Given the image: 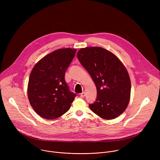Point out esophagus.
I'll list each match as a JSON object with an SVG mask.
<instances>
[{
	"label": "esophagus",
	"instance_id": "esophagus-1",
	"mask_svg": "<svg viewBox=\"0 0 160 160\" xmlns=\"http://www.w3.org/2000/svg\"><path fill=\"white\" fill-rule=\"evenodd\" d=\"M85 93L83 92H82V93L80 94V97L81 98H83L85 97Z\"/></svg>",
	"mask_w": 160,
	"mask_h": 160
}]
</instances>
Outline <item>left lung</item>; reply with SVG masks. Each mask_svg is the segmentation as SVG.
Segmentation results:
<instances>
[{
	"label": "left lung",
	"instance_id": "8db88e82",
	"mask_svg": "<svg viewBox=\"0 0 160 160\" xmlns=\"http://www.w3.org/2000/svg\"><path fill=\"white\" fill-rule=\"evenodd\" d=\"M77 58L97 88L96 102L89 108L104 120L119 117L130 98L131 82L125 66L111 52L100 47L81 48Z\"/></svg>",
	"mask_w": 160,
	"mask_h": 160
}]
</instances>
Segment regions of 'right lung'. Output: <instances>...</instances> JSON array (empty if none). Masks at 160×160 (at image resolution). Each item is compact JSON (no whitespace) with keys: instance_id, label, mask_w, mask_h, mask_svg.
<instances>
[{"instance_id":"right-lung-1","label":"right lung","mask_w":160,"mask_h":160,"mask_svg":"<svg viewBox=\"0 0 160 160\" xmlns=\"http://www.w3.org/2000/svg\"><path fill=\"white\" fill-rule=\"evenodd\" d=\"M77 49H57L40 59L31 72L27 88L30 105L47 120L59 118L70 109L76 95L69 91L65 72Z\"/></svg>"}]
</instances>
